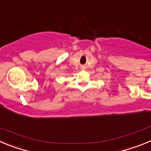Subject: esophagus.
<instances>
[{
    "label": "esophagus",
    "instance_id": "obj_1",
    "mask_svg": "<svg viewBox=\"0 0 151 151\" xmlns=\"http://www.w3.org/2000/svg\"><path fill=\"white\" fill-rule=\"evenodd\" d=\"M82 69H85V66H82Z\"/></svg>",
    "mask_w": 151,
    "mask_h": 151
}]
</instances>
